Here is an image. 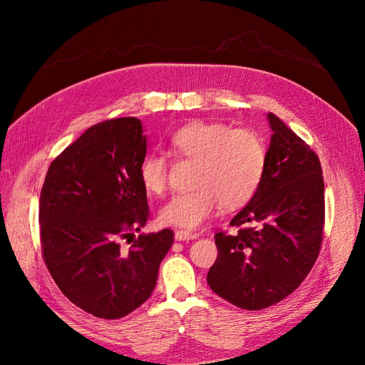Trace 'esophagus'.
<instances>
[{
	"mask_svg": "<svg viewBox=\"0 0 365 365\" xmlns=\"http://www.w3.org/2000/svg\"><path fill=\"white\" fill-rule=\"evenodd\" d=\"M197 235L193 233V231L189 230H176L175 231V239L176 240H190V239H196Z\"/></svg>",
	"mask_w": 365,
	"mask_h": 365,
	"instance_id": "obj_1",
	"label": "esophagus"
}]
</instances>
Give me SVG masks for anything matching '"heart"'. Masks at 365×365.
<instances>
[{
    "label": "heart",
    "mask_w": 365,
    "mask_h": 365,
    "mask_svg": "<svg viewBox=\"0 0 365 365\" xmlns=\"http://www.w3.org/2000/svg\"><path fill=\"white\" fill-rule=\"evenodd\" d=\"M175 157L195 161L192 190L175 195L160 210V222L195 228L222 204L227 210L247 205L262 184L267 169V146L256 130L233 129L222 121H192L170 141ZM169 160L153 152L140 165V180L152 195L168 189Z\"/></svg>",
    "instance_id": "obj_1"
}]
</instances>
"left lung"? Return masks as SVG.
Here are the masks:
<instances>
[{"mask_svg":"<svg viewBox=\"0 0 365 365\" xmlns=\"http://www.w3.org/2000/svg\"><path fill=\"white\" fill-rule=\"evenodd\" d=\"M267 169L257 193L215 235L217 259L207 274L215 294L242 309L282 302L306 279L324 230V181L317 153L274 114ZM256 225L248 227L247 224Z\"/></svg>","mask_w":365,"mask_h":365,"instance_id":"1","label":"left lung"}]
</instances>
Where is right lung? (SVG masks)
<instances>
[{
    "mask_svg": "<svg viewBox=\"0 0 365 365\" xmlns=\"http://www.w3.org/2000/svg\"><path fill=\"white\" fill-rule=\"evenodd\" d=\"M145 157L141 121L109 118L54 158L42 185L43 262L62 294L98 318L126 317L145 303L173 244L169 228L134 235L149 217L140 180Z\"/></svg>",
    "mask_w": 365,
    "mask_h": 365,
    "instance_id": "obj_1",
    "label": "right lung"
}]
</instances>
